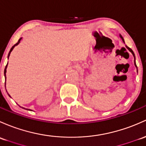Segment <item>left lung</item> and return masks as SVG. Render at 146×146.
Masks as SVG:
<instances>
[{"mask_svg": "<svg viewBox=\"0 0 146 146\" xmlns=\"http://www.w3.org/2000/svg\"><path fill=\"white\" fill-rule=\"evenodd\" d=\"M120 37H121V39H122V40H123V42H124V43H125V41H124V39H123V37H122L121 35H120ZM126 47L128 48V50H129V51H130V52H131V54H133V56H134V65H135V66L136 67V68H137V66H136V61H135V55H134V51H133L132 50H131V48H130L129 47H128L127 46H126ZM137 72H138V70H137Z\"/></svg>", "mask_w": 146, "mask_h": 146, "instance_id": "1", "label": "left lung"}]
</instances>
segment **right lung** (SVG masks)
<instances>
[{"instance_id": "obj_1", "label": "right lung", "mask_w": 146, "mask_h": 146, "mask_svg": "<svg viewBox=\"0 0 146 146\" xmlns=\"http://www.w3.org/2000/svg\"><path fill=\"white\" fill-rule=\"evenodd\" d=\"M21 40V38H20V39H19V41H18V42H17V43H16V44H15V45H14V46H12V48H11V49H10V52H9V54H8V56H7V58H9V56H10V54L11 51H12V50H13V48H15V46H17V44H19V42H20V40ZM7 65H6V66H5V70H4V74H5V79H6V76H5V73H6V69H7ZM8 95H9V96H10V95H9V94H8ZM23 109H25V108H23ZM27 110H30V109H27Z\"/></svg>"}]
</instances>
